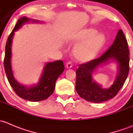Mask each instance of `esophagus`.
<instances>
[{"mask_svg":"<svg viewBox=\"0 0 133 133\" xmlns=\"http://www.w3.org/2000/svg\"><path fill=\"white\" fill-rule=\"evenodd\" d=\"M72 65H72V63L71 62V61H68V62L66 63V66L67 68H70L72 67Z\"/></svg>","mask_w":133,"mask_h":133,"instance_id":"34e87169","label":"esophagus"}]
</instances>
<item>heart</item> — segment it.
Here are the masks:
<instances>
[{
    "label": "heart",
    "instance_id": "heart-1",
    "mask_svg": "<svg viewBox=\"0 0 133 133\" xmlns=\"http://www.w3.org/2000/svg\"><path fill=\"white\" fill-rule=\"evenodd\" d=\"M93 28H88L74 37L70 42L77 45L74 49V54L78 61L88 62L91 61L104 47L106 42V36L103 33Z\"/></svg>",
    "mask_w": 133,
    "mask_h": 133
}]
</instances>
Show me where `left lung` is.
<instances>
[{
  "instance_id": "1",
  "label": "left lung",
  "mask_w": 133,
  "mask_h": 133,
  "mask_svg": "<svg viewBox=\"0 0 133 133\" xmlns=\"http://www.w3.org/2000/svg\"><path fill=\"white\" fill-rule=\"evenodd\" d=\"M129 51L128 42L122 30L118 32L115 39L109 49L100 57L79 65L76 70V90L81 98L88 102H102L113 98L122 88L129 71ZM118 63L117 76L114 84L108 89H102L92 81V73L98 66L109 60Z\"/></svg>"
}]
</instances>
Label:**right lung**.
Returning <instances> with one entry per match:
<instances>
[{
    "label": "right lung",
    "mask_w": 133,
    "mask_h": 133,
    "mask_svg": "<svg viewBox=\"0 0 133 133\" xmlns=\"http://www.w3.org/2000/svg\"><path fill=\"white\" fill-rule=\"evenodd\" d=\"M30 19L25 16L18 19L14 29L10 34L5 45V57L4 65L7 78L9 84L13 88L16 95L21 98L32 102L43 101L52 95L55 88V84L58 77L63 73L65 69L63 62L61 60L46 63L43 74L39 79V83L31 87H26L18 83L13 77L11 65V43L15 32L30 21ZM37 20H32V22H36Z\"/></svg>",
    "instance_id": "right-lung-1"
}]
</instances>
